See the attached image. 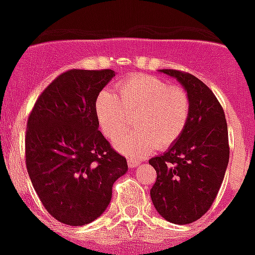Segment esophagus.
<instances>
[{
    "instance_id": "obj_1",
    "label": "esophagus",
    "mask_w": 255,
    "mask_h": 255,
    "mask_svg": "<svg viewBox=\"0 0 255 255\" xmlns=\"http://www.w3.org/2000/svg\"><path fill=\"white\" fill-rule=\"evenodd\" d=\"M128 167L131 168V169H133V168H136L137 165L140 164V161H136V160H128Z\"/></svg>"
}]
</instances>
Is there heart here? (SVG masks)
<instances>
[{"label": "heart", "mask_w": 255, "mask_h": 255, "mask_svg": "<svg viewBox=\"0 0 255 255\" xmlns=\"http://www.w3.org/2000/svg\"><path fill=\"white\" fill-rule=\"evenodd\" d=\"M135 114L136 128L115 144L131 159H140L169 147L185 129L190 114L189 96L184 88L169 86L153 75H132L120 81L116 94L104 90L95 100V114L103 135L115 141Z\"/></svg>", "instance_id": "obj_1"}]
</instances>
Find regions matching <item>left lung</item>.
<instances>
[{
    "label": "left lung",
    "instance_id": "left-lung-1",
    "mask_svg": "<svg viewBox=\"0 0 255 255\" xmlns=\"http://www.w3.org/2000/svg\"><path fill=\"white\" fill-rule=\"evenodd\" d=\"M160 71L185 88L190 114L178 140L149 160L157 173L151 198L161 217L185 225L210 209L220 190L229 163L228 124L217 98L198 78L178 70Z\"/></svg>",
    "mask_w": 255,
    "mask_h": 255
}]
</instances>
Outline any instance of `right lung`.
<instances>
[{"mask_svg": "<svg viewBox=\"0 0 255 255\" xmlns=\"http://www.w3.org/2000/svg\"><path fill=\"white\" fill-rule=\"evenodd\" d=\"M112 70H69L34 104L26 129V168L45 209L62 224H90L107 209L112 185L128 169L95 114Z\"/></svg>", "mask_w": 255, "mask_h": 255, "instance_id": "obj_1", "label": "right lung"}]
</instances>
